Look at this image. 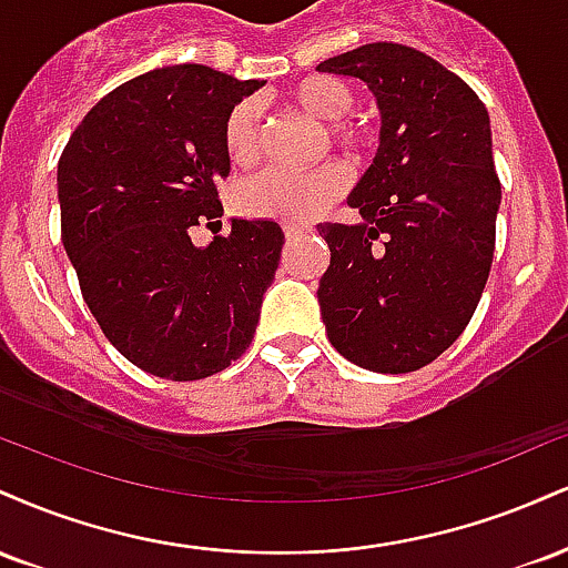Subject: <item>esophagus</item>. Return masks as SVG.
I'll return each instance as SVG.
<instances>
[{
	"label": "esophagus",
	"mask_w": 568,
	"mask_h": 568,
	"mask_svg": "<svg viewBox=\"0 0 568 568\" xmlns=\"http://www.w3.org/2000/svg\"><path fill=\"white\" fill-rule=\"evenodd\" d=\"M283 232H285V237H288V240H296V237H302V234H306L310 230H306V226H298V224H285Z\"/></svg>",
	"instance_id": "obj_1"
}]
</instances>
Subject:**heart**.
Masks as SVG:
<instances>
[{"instance_id":"b5f03b06","label":"heart","mask_w":568,"mask_h":568,"mask_svg":"<svg viewBox=\"0 0 568 568\" xmlns=\"http://www.w3.org/2000/svg\"><path fill=\"white\" fill-rule=\"evenodd\" d=\"M291 103L312 120L328 122L325 135L347 152H361L368 133L361 125L344 122L352 109V93L334 77H306L291 88ZM224 152L234 165L247 168L262 154V112L256 98H243L224 120ZM349 173L342 162H323L310 171H264L237 186L234 202L247 216L291 221L321 219L347 192Z\"/></svg>"}]
</instances>
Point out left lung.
<instances>
[{"label":"left lung","mask_w":568,"mask_h":568,"mask_svg":"<svg viewBox=\"0 0 568 568\" xmlns=\"http://www.w3.org/2000/svg\"><path fill=\"white\" fill-rule=\"evenodd\" d=\"M317 71L366 82L382 114L374 165L347 200L363 224H317L328 342L376 374L419 371L462 336L491 272L501 186L488 112L406 44H363Z\"/></svg>","instance_id":"left-lung-1"}]
</instances>
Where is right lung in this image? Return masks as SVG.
<instances>
[{"instance_id": "1", "label": "right lung", "mask_w": 568, "mask_h": 568, "mask_svg": "<svg viewBox=\"0 0 568 568\" xmlns=\"http://www.w3.org/2000/svg\"><path fill=\"white\" fill-rule=\"evenodd\" d=\"M262 84L200 63L154 69L101 98L58 160L61 240L84 304L103 336L160 379L232 366L275 280L285 243L275 221L232 219L205 247L189 237L224 216V120Z\"/></svg>"}]
</instances>
